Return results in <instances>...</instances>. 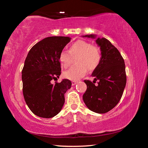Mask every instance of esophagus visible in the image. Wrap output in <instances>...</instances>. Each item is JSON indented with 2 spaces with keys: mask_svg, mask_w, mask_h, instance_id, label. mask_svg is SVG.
I'll return each mask as SVG.
<instances>
[{
  "mask_svg": "<svg viewBox=\"0 0 148 148\" xmlns=\"http://www.w3.org/2000/svg\"><path fill=\"white\" fill-rule=\"evenodd\" d=\"M77 81H72V86H74V85H76L77 84Z\"/></svg>",
  "mask_w": 148,
  "mask_h": 148,
  "instance_id": "1",
  "label": "esophagus"
}]
</instances>
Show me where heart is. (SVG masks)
Segmentation results:
<instances>
[{
  "mask_svg": "<svg viewBox=\"0 0 148 148\" xmlns=\"http://www.w3.org/2000/svg\"><path fill=\"white\" fill-rule=\"evenodd\" d=\"M77 65L64 72V76L71 80H77L87 74L88 69L94 71L101 62L102 53L99 47L90 42L78 40L72 44L69 51H62L59 54V61L61 66L66 69L71 66L72 58H76Z\"/></svg>",
  "mask_w": 148,
  "mask_h": 148,
  "instance_id": "heart-1",
  "label": "heart"
}]
</instances>
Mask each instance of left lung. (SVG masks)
I'll list each match as a JSON object with an SVG mask.
<instances>
[{
    "mask_svg": "<svg viewBox=\"0 0 148 148\" xmlns=\"http://www.w3.org/2000/svg\"><path fill=\"white\" fill-rule=\"evenodd\" d=\"M84 36L95 38L94 34ZM96 42L101 47V62L92 74L93 82L84 80L87 90L83 100L90 110L104 114L118 104L126 86L127 76L124 59L118 49L105 38H97ZM96 82L98 84H95Z\"/></svg>",
    "mask_w": 148,
    "mask_h": 148,
    "instance_id": "8db88e82",
    "label": "left lung"
}]
</instances>
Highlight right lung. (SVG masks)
Listing matches in <instances>:
<instances>
[{
    "label": "right lung",
    "instance_id": "obj_1",
    "mask_svg": "<svg viewBox=\"0 0 148 148\" xmlns=\"http://www.w3.org/2000/svg\"><path fill=\"white\" fill-rule=\"evenodd\" d=\"M66 36L47 37L30 49L22 70L23 94L31 111L43 118H51L61 111L64 103V94L72 82L57 80L61 74L59 56L70 42Z\"/></svg>",
    "mask_w": 148,
    "mask_h": 148
}]
</instances>
